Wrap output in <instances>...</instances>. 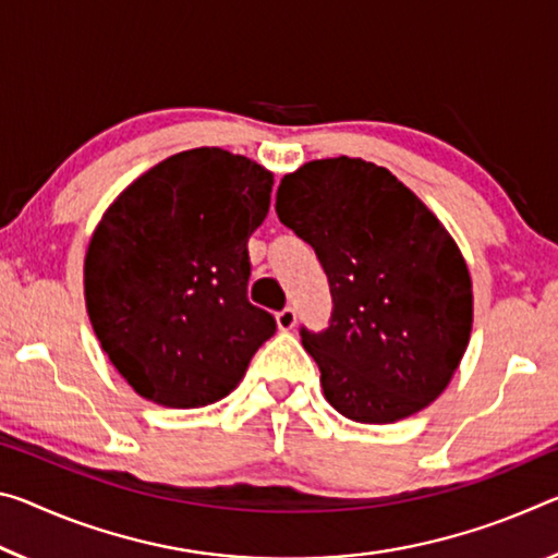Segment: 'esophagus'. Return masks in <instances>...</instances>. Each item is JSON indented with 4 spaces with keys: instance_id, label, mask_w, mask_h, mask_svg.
Wrapping results in <instances>:
<instances>
[{
    "instance_id": "34e87169",
    "label": "esophagus",
    "mask_w": 558,
    "mask_h": 558,
    "mask_svg": "<svg viewBox=\"0 0 558 558\" xmlns=\"http://www.w3.org/2000/svg\"><path fill=\"white\" fill-rule=\"evenodd\" d=\"M276 323H278V327H280L282 332L293 330L295 323H298V315H295L293 307H286V311H280V313L276 315Z\"/></svg>"
}]
</instances>
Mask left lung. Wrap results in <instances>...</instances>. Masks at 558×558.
I'll return each mask as SVG.
<instances>
[{
	"instance_id": "left-lung-1",
	"label": "left lung",
	"mask_w": 558,
	"mask_h": 558,
	"mask_svg": "<svg viewBox=\"0 0 558 558\" xmlns=\"http://www.w3.org/2000/svg\"><path fill=\"white\" fill-rule=\"evenodd\" d=\"M278 218L313 245L332 295L303 335L342 417L392 424L445 392L472 335V278L454 238L387 168L320 158L280 181Z\"/></svg>"
}]
</instances>
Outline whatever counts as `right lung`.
Returning a JSON list of instances; mask_svg holds the SVG:
<instances>
[{
  "label": "right lung",
  "mask_w": 558,
  "mask_h": 558,
  "mask_svg": "<svg viewBox=\"0 0 558 558\" xmlns=\"http://www.w3.org/2000/svg\"><path fill=\"white\" fill-rule=\"evenodd\" d=\"M272 173L223 148L168 156L106 208L84 258L86 313L134 390L191 410L231 395L270 313L247 303V238L270 208Z\"/></svg>",
  "instance_id": "1"
}]
</instances>
